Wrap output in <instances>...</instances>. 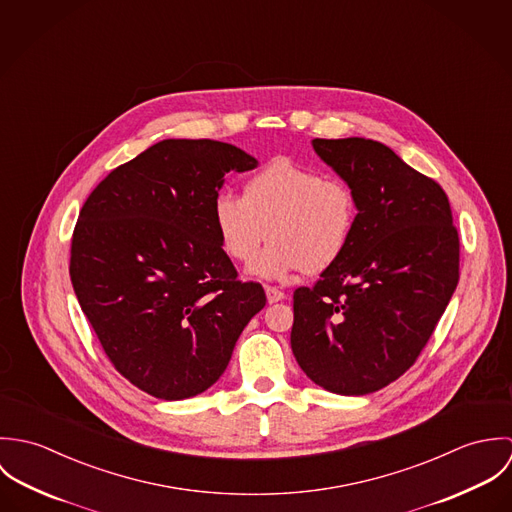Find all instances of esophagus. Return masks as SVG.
<instances>
[{
  "label": "esophagus",
  "mask_w": 512,
  "mask_h": 512,
  "mask_svg": "<svg viewBox=\"0 0 512 512\" xmlns=\"http://www.w3.org/2000/svg\"><path fill=\"white\" fill-rule=\"evenodd\" d=\"M266 297H268V303H278L282 299H286V293L278 288H272V286H266Z\"/></svg>",
  "instance_id": "1"
}]
</instances>
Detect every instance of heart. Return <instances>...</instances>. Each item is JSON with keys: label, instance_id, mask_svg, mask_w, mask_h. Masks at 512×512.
Listing matches in <instances>:
<instances>
[{"label": "heart", "instance_id": "1", "mask_svg": "<svg viewBox=\"0 0 512 512\" xmlns=\"http://www.w3.org/2000/svg\"><path fill=\"white\" fill-rule=\"evenodd\" d=\"M355 189L339 177L278 157L244 183V193H220L213 222L222 252L250 264L266 238L272 244L250 274L280 280L295 272L321 274L349 250L359 226Z\"/></svg>", "mask_w": 512, "mask_h": 512}]
</instances>
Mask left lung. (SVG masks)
I'll use <instances>...</instances> for the list:
<instances>
[{
    "instance_id": "8db88e82",
    "label": "left lung",
    "mask_w": 512,
    "mask_h": 512,
    "mask_svg": "<svg viewBox=\"0 0 512 512\" xmlns=\"http://www.w3.org/2000/svg\"><path fill=\"white\" fill-rule=\"evenodd\" d=\"M359 199L345 256L293 292L292 351L343 396L384 388L416 363L459 282V238L438 183L374 140H313Z\"/></svg>"
}]
</instances>
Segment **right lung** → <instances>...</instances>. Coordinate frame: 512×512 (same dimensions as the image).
<instances>
[{
	"mask_svg": "<svg viewBox=\"0 0 512 512\" xmlns=\"http://www.w3.org/2000/svg\"><path fill=\"white\" fill-rule=\"evenodd\" d=\"M258 159L215 140H163L116 167L74 226L71 282L104 353L161 400L211 388L266 305L220 248L213 203Z\"/></svg>",
	"mask_w": 512,
	"mask_h": 512,
	"instance_id": "add662e5",
	"label": "right lung"
}]
</instances>
